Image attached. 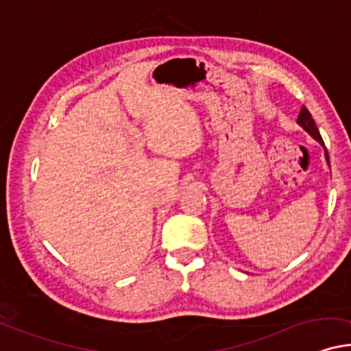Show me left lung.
Masks as SVG:
<instances>
[{"label":"left lung","instance_id":"8db88e82","mask_svg":"<svg viewBox=\"0 0 351 351\" xmlns=\"http://www.w3.org/2000/svg\"><path fill=\"white\" fill-rule=\"evenodd\" d=\"M298 125H300V127L304 130L306 133H308V135H311L314 138L315 141L319 143V145L322 146L324 149H326V145H324V141H322V136H321V133H319V130H317V127H315V122H314V119H313V115H311V112L306 109L304 106L301 107V110H300V115H298ZM326 159H327V162H328V166H330V161H328V154H327V151H326Z\"/></svg>","mask_w":351,"mask_h":351}]
</instances>
